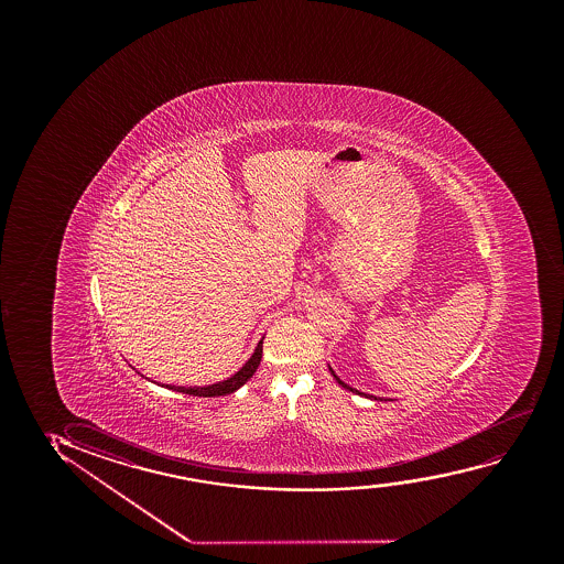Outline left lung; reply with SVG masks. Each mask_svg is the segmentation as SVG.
Returning <instances> with one entry per match:
<instances>
[{"label": "left lung", "mask_w": 564, "mask_h": 564, "mask_svg": "<svg viewBox=\"0 0 564 564\" xmlns=\"http://www.w3.org/2000/svg\"><path fill=\"white\" fill-rule=\"evenodd\" d=\"M329 371H332L333 378L337 379V383H339V386L345 387V389H348V391H352V393L356 394H362V397H366V399H371V401H387V399H381V397H373V394L360 393V391H356V389H352V387H348L347 383H345V381H340L339 376H337V373H335V371L332 370V366H329Z\"/></svg>", "instance_id": "left-lung-1"}]
</instances>
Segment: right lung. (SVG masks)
Segmentation results:
<instances>
[{
  "label": "right lung",
  "instance_id": "add662e5",
  "mask_svg": "<svg viewBox=\"0 0 564 564\" xmlns=\"http://www.w3.org/2000/svg\"><path fill=\"white\" fill-rule=\"evenodd\" d=\"M262 343L263 339H260L258 343V347H256L252 356L248 358V362L240 368L235 376L231 378L224 379V381H217V383H212V386L204 387H181V386H162L167 387L171 391H177V393L193 394V397H224V394H231L240 389V387L247 383L248 379L254 376V371L258 370V366H260V360H262Z\"/></svg>",
  "mask_w": 564,
  "mask_h": 564
}]
</instances>
